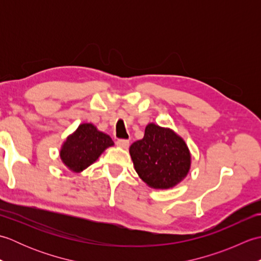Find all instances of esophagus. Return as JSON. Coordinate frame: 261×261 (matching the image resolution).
I'll return each instance as SVG.
<instances>
[{
  "label": "esophagus",
  "instance_id": "1",
  "mask_svg": "<svg viewBox=\"0 0 261 261\" xmlns=\"http://www.w3.org/2000/svg\"><path fill=\"white\" fill-rule=\"evenodd\" d=\"M116 146L123 149H127L129 148V140H124V139H120L116 141Z\"/></svg>",
  "mask_w": 261,
  "mask_h": 261
}]
</instances>
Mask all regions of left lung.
Masks as SVG:
<instances>
[{
    "label": "left lung",
    "instance_id": "1",
    "mask_svg": "<svg viewBox=\"0 0 261 261\" xmlns=\"http://www.w3.org/2000/svg\"><path fill=\"white\" fill-rule=\"evenodd\" d=\"M138 176L154 190L173 188L190 173L192 156L185 140L170 127L149 123L129 149Z\"/></svg>",
    "mask_w": 261,
    "mask_h": 261
}]
</instances>
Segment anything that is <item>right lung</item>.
I'll return each mask as SVG.
<instances>
[{
	"label": "right lung",
	"mask_w": 261,
	"mask_h": 261,
	"mask_svg": "<svg viewBox=\"0 0 261 261\" xmlns=\"http://www.w3.org/2000/svg\"><path fill=\"white\" fill-rule=\"evenodd\" d=\"M113 146L114 142L109 135L99 131L93 123H82L66 138L60 147L59 156L66 167L79 174Z\"/></svg>",
	"instance_id": "obj_1"
}]
</instances>
